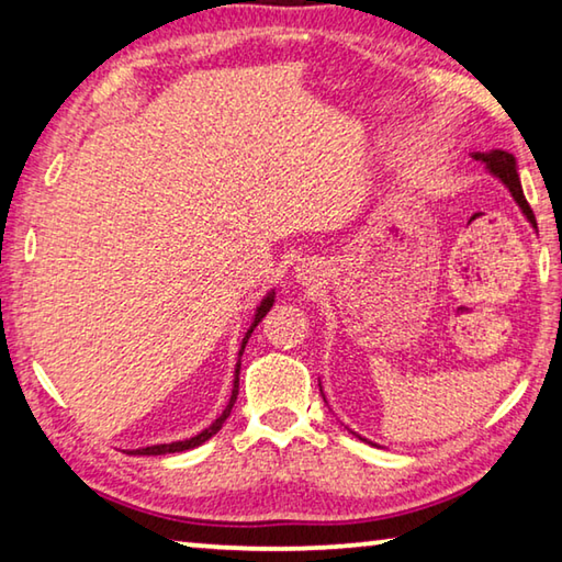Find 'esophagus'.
<instances>
[{
    "label": "esophagus",
    "instance_id": "obj_1",
    "mask_svg": "<svg viewBox=\"0 0 562 562\" xmlns=\"http://www.w3.org/2000/svg\"><path fill=\"white\" fill-rule=\"evenodd\" d=\"M294 278H297V282L304 284V288H312V284H317L325 278V270H322L315 260H302L297 268H294Z\"/></svg>",
    "mask_w": 562,
    "mask_h": 562
}]
</instances>
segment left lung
<instances>
[{
  "label": "left lung",
  "mask_w": 562,
  "mask_h": 562,
  "mask_svg": "<svg viewBox=\"0 0 562 562\" xmlns=\"http://www.w3.org/2000/svg\"><path fill=\"white\" fill-rule=\"evenodd\" d=\"M471 156H473L475 160H481V164L486 166V170H488V173H491L493 178L501 180L503 188L508 190L513 201H516V205L520 207L522 217H526L532 231L538 233L536 215H532L530 205H528V201H526V195H522V186H520V178H518V160H516V156L508 154V150H498V148H496V150H486V154H481V150H475V154H471ZM319 392H322V384H319ZM322 398H325V394H322ZM325 404H327V398H325ZM351 434H355V431H351ZM355 436H357V439H361V441H367L364 436H359V434H355Z\"/></svg>",
  "instance_id": "1"
}]
</instances>
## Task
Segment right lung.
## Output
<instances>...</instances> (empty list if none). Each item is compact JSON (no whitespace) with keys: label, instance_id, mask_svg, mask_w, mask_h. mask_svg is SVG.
Wrapping results in <instances>:
<instances>
[{"label":"right lung","instance_id":"add662e5","mask_svg":"<svg viewBox=\"0 0 562 562\" xmlns=\"http://www.w3.org/2000/svg\"><path fill=\"white\" fill-rule=\"evenodd\" d=\"M274 304V288L265 294V297L260 300L258 307H255V315H252V322L250 327H247L245 337L240 341V349H237V361H235V374H233V392H231V398H227V406L223 408V414L215 418V422L207 426V429L198 431L195 436H190V439H183V441H170V443H154V446H146V449H133L128 453L133 456H164V453H178V451H190V449H198V446H203L207 439H213V436L223 429V424L227 422V416H231L233 406H235V398H237V382H240V359H243V351H245V345L247 339H250L252 329L260 325L262 317L268 315L270 307Z\"/></svg>","mask_w":562,"mask_h":562}]
</instances>
